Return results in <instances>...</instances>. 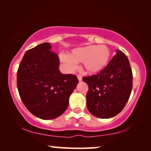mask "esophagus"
I'll list each match as a JSON object with an SVG mask.
<instances>
[{"label":"esophagus","instance_id":"esophagus-1","mask_svg":"<svg viewBox=\"0 0 151 151\" xmlns=\"http://www.w3.org/2000/svg\"><path fill=\"white\" fill-rule=\"evenodd\" d=\"M78 80H79V81H82V76H78Z\"/></svg>","mask_w":151,"mask_h":151}]
</instances>
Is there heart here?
Masks as SVG:
<instances>
[{
    "label": "heart",
    "instance_id": "b5f03b06",
    "mask_svg": "<svg viewBox=\"0 0 151 151\" xmlns=\"http://www.w3.org/2000/svg\"><path fill=\"white\" fill-rule=\"evenodd\" d=\"M111 56L109 49L105 45H88L73 49L69 53H60V60L68 71L76 69V63H83V67L88 73H96L104 69Z\"/></svg>",
    "mask_w": 151,
    "mask_h": 151
}]
</instances>
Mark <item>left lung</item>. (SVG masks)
Instances as JSON below:
<instances>
[{
	"label": "left lung",
	"instance_id": "left-lung-1",
	"mask_svg": "<svg viewBox=\"0 0 151 151\" xmlns=\"http://www.w3.org/2000/svg\"><path fill=\"white\" fill-rule=\"evenodd\" d=\"M116 52L100 73L82 78L88 86L86 106L99 118H111L120 113L131 93L133 73L129 59L122 51Z\"/></svg>",
	"mask_w": 151,
	"mask_h": 151
}]
</instances>
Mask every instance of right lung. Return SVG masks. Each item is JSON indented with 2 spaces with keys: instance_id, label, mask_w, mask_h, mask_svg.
<instances>
[{
  "instance_id": "right-lung-1",
  "label": "right lung",
  "mask_w": 151,
  "mask_h": 151,
  "mask_svg": "<svg viewBox=\"0 0 151 151\" xmlns=\"http://www.w3.org/2000/svg\"><path fill=\"white\" fill-rule=\"evenodd\" d=\"M45 42L27 50L17 71L21 100L30 113L42 119L59 117L69 106V98L78 83L76 76L60 71V60Z\"/></svg>"
}]
</instances>
